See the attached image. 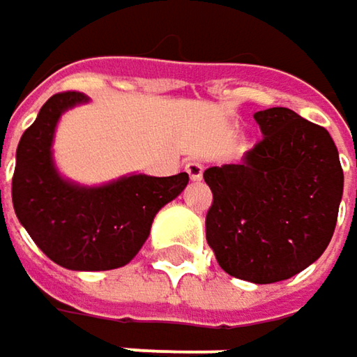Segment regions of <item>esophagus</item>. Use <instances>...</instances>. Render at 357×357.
<instances>
[{"label":"esophagus","mask_w":357,"mask_h":357,"mask_svg":"<svg viewBox=\"0 0 357 357\" xmlns=\"http://www.w3.org/2000/svg\"><path fill=\"white\" fill-rule=\"evenodd\" d=\"M185 171L188 172L190 181H200L202 178V172H204V167L200 165L199 160H188L185 165Z\"/></svg>","instance_id":"34e87169"}]
</instances>
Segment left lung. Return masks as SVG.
I'll return each mask as SVG.
<instances>
[{"mask_svg": "<svg viewBox=\"0 0 357 357\" xmlns=\"http://www.w3.org/2000/svg\"><path fill=\"white\" fill-rule=\"evenodd\" d=\"M262 141L240 165L211 167L206 242L220 268L254 284L292 278L328 248L344 192L330 132L286 107L258 111Z\"/></svg>", "mask_w": 357, "mask_h": 357, "instance_id": "1", "label": "left lung"}]
</instances>
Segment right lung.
Returning <instances> with one entry per match:
<instances>
[{"label": "right lung", "instance_id": "obj_1", "mask_svg": "<svg viewBox=\"0 0 357 357\" xmlns=\"http://www.w3.org/2000/svg\"><path fill=\"white\" fill-rule=\"evenodd\" d=\"M85 101L83 93L65 91L41 107L17 144L11 199L21 225L55 264L113 270L141 250L155 214L183 192L188 174H132L97 188L63 181L51 160L53 130L63 111Z\"/></svg>", "mask_w": 357, "mask_h": 357}]
</instances>
